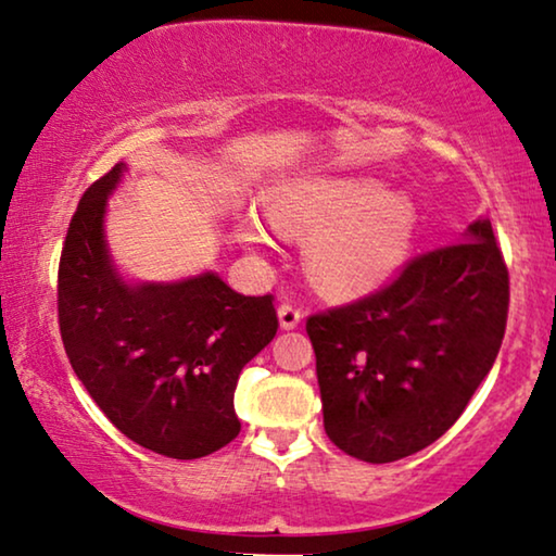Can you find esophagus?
Instances as JSON below:
<instances>
[{
    "instance_id": "34e87169",
    "label": "esophagus",
    "mask_w": 556,
    "mask_h": 556,
    "mask_svg": "<svg viewBox=\"0 0 556 556\" xmlns=\"http://www.w3.org/2000/svg\"><path fill=\"white\" fill-rule=\"evenodd\" d=\"M303 318V311L299 306H293V303H280L278 306V321H280V329L291 331L295 326L301 324Z\"/></svg>"
}]
</instances>
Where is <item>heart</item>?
Wrapping results in <instances>:
<instances>
[{"instance_id": "1", "label": "heart", "mask_w": 556, "mask_h": 556, "mask_svg": "<svg viewBox=\"0 0 556 556\" xmlns=\"http://www.w3.org/2000/svg\"><path fill=\"white\" fill-rule=\"evenodd\" d=\"M415 225V202L384 192L375 179H303L270 197L268 217L248 212L238 235L253 250L270 248L276 230L314 235L306 250L311 278L326 291L359 293L405 261Z\"/></svg>"}]
</instances>
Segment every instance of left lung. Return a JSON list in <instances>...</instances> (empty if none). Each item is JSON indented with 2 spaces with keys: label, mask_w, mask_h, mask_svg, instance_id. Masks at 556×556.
Listing matches in <instances>:
<instances>
[{
  "label": "left lung",
  "mask_w": 556,
  "mask_h": 556,
  "mask_svg": "<svg viewBox=\"0 0 556 556\" xmlns=\"http://www.w3.org/2000/svg\"><path fill=\"white\" fill-rule=\"evenodd\" d=\"M506 316L508 268L489 219L379 291L308 316L326 435L367 463L435 443L491 371Z\"/></svg>",
  "instance_id": "obj_1"
}]
</instances>
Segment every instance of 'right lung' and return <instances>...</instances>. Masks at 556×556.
Instances as JSON below:
<instances>
[{"instance_id": "add662e5", "label": "right lung", "mask_w": 556, "mask_h": 556, "mask_svg": "<svg viewBox=\"0 0 556 556\" xmlns=\"http://www.w3.org/2000/svg\"><path fill=\"white\" fill-rule=\"evenodd\" d=\"M116 164L80 197L58 268L60 337L103 415L141 447L194 460L238 438L235 387L278 331L273 295L235 293L215 273L128 286L111 265L105 200Z\"/></svg>"}]
</instances>
